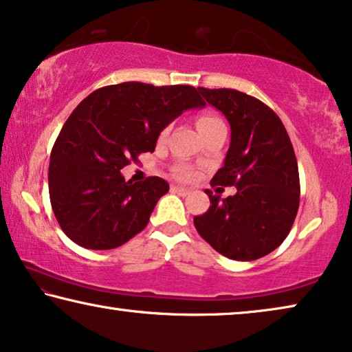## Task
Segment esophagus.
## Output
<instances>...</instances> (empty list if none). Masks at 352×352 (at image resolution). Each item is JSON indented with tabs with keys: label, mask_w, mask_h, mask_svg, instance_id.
<instances>
[{
	"label": "esophagus",
	"mask_w": 352,
	"mask_h": 352,
	"mask_svg": "<svg viewBox=\"0 0 352 352\" xmlns=\"http://www.w3.org/2000/svg\"><path fill=\"white\" fill-rule=\"evenodd\" d=\"M172 191L177 192V195H180V196H186V195H190L191 190H188V188H185V186L174 185V186H172Z\"/></svg>",
	"instance_id": "obj_1"
}]
</instances>
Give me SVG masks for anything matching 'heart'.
Returning a JSON list of instances; mask_svg holds the SVG:
<instances>
[{"mask_svg":"<svg viewBox=\"0 0 352 352\" xmlns=\"http://www.w3.org/2000/svg\"><path fill=\"white\" fill-rule=\"evenodd\" d=\"M220 124H223V122H221V120H219V118L214 115H202V116H199V120H197V129H199V131H206V129L220 126ZM182 175L191 177L190 172H183Z\"/></svg>","mask_w":352,"mask_h":352,"instance_id":"heart-1","label":"heart"}]
</instances>
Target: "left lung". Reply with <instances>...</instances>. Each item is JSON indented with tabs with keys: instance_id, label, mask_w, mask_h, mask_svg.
<instances>
[{
	"instance_id": "1",
	"label": "left lung",
	"mask_w": 352,
	"mask_h": 352,
	"mask_svg": "<svg viewBox=\"0 0 352 352\" xmlns=\"http://www.w3.org/2000/svg\"><path fill=\"white\" fill-rule=\"evenodd\" d=\"M230 122L231 142L212 185L236 186L221 199L207 190L210 207L195 217L202 239L219 254L252 261L277 249L300 206V177L294 146L279 116L258 98L236 89L197 87Z\"/></svg>"
}]
</instances>
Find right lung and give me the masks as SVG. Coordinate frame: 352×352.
<instances>
[{
	"label": "right lung",
	"instance_id": "obj_1",
	"mask_svg": "<svg viewBox=\"0 0 352 352\" xmlns=\"http://www.w3.org/2000/svg\"><path fill=\"white\" fill-rule=\"evenodd\" d=\"M206 103L192 86L121 82L94 91L75 108L51 151L49 197L63 232L78 245L110 250L148 225L169 183L126 182L122 167L153 153L172 121Z\"/></svg>",
	"mask_w": 352,
	"mask_h": 352
}]
</instances>
